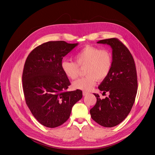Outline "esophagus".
<instances>
[{"label": "esophagus", "instance_id": "esophagus-1", "mask_svg": "<svg viewBox=\"0 0 155 155\" xmlns=\"http://www.w3.org/2000/svg\"><path fill=\"white\" fill-rule=\"evenodd\" d=\"M88 94H89V92H85V91H83V95L85 96H87V95H88Z\"/></svg>", "mask_w": 155, "mask_h": 155}]
</instances>
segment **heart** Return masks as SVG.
Masks as SVG:
<instances>
[{"label": "heart", "instance_id": "b5f03b06", "mask_svg": "<svg viewBox=\"0 0 155 155\" xmlns=\"http://www.w3.org/2000/svg\"><path fill=\"white\" fill-rule=\"evenodd\" d=\"M76 63L63 60L61 64L63 72L71 79H76L79 73V67H85L86 76L73 83V87L84 91H89L95 86L96 80L101 81L109 74L112 65L110 53L92 46H85L75 55Z\"/></svg>", "mask_w": 155, "mask_h": 155}]
</instances>
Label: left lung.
Instances as JSON below:
<instances>
[{
	"mask_svg": "<svg viewBox=\"0 0 155 155\" xmlns=\"http://www.w3.org/2000/svg\"><path fill=\"white\" fill-rule=\"evenodd\" d=\"M100 44L109 45L112 50V65L108 76L98 87L103 94L109 92L104 99L95 95L97 101L90 110L91 118L105 127L120 124L128 116L138 90L137 69L128 48L116 38L100 40Z\"/></svg>",
	"mask_w": 155,
	"mask_h": 155,
	"instance_id": "1",
	"label": "left lung"
}]
</instances>
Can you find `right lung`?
Masks as SVG:
<instances>
[{"label":"right lung","instance_id":"1","mask_svg":"<svg viewBox=\"0 0 155 155\" xmlns=\"http://www.w3.org/2000/svg\"><path fill=\"white\" fill-rule=\"evenodd\" d=\"M78 43L49 41L37 46L28 56L22 72L26 105L36 120L50 128L63 124L82 91H66L70 85L61 64L63 57Z\"/></svg>","mask_w":155,"mask_h":155}]
</instances>
